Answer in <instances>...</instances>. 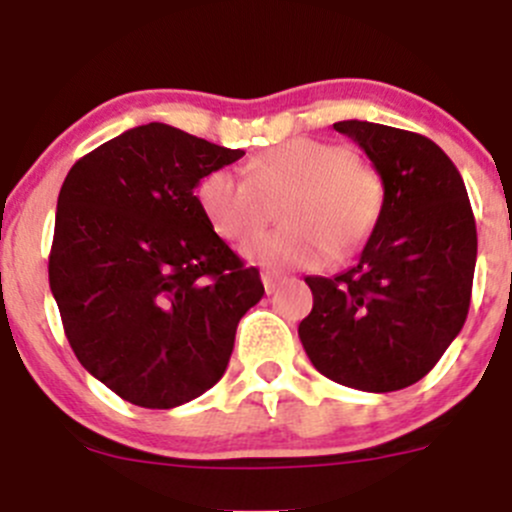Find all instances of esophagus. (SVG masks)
I'll return each instance as SVG.
<instances>
[{
  "label": "esophagus",
  "instance_id": "obj_1",
  "mask_svg": "<svg viewBox=\"0 0 512 512\" xmlns=\"http://www.w3.org/2000/svg\"><path fill=\"white\" fill-rule=\"evenodd\" d=\"M285 280V277L280 275V272H272V270H265L262 272V285H265V292L272 294L277 287H280V282Z\"/></svg>",
  "mask_w": 512,
  "mask_h": 512
}]
</instances>
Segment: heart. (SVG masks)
<instances>
[{
  "mask_svg": "<svg viewBox=\"0 0 512 512\" xmlns=\"http://www.w3.org/2000/svg\"><path fill=\"white\" fill-rule=\"evenodd\" d=\"M282 230L250 237L242 255L272 270L319 267L366 245L384 210V180L339 143L294 138L250 160V175L215 168L198 200L213 230L245 240L265 223L267 200L285 198Z\"/></svg>",
  "mask_w": 512,
  "mask_h": 512,
  "instance_id": "heart-1",
  "label": "heart"
}]
</instances>
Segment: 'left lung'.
<instances>
[{
    "label": "left lung",
    "mask_w": 512,
    "mask_h": 512,
    "mask_svg": "<svg viewBox=\"0 0 512 512\" xmlns=\"http://www.w3.org/2000/svg\"><path fill=\"white\" fill-rule=\"evenodd\" d=\"M384 180V210L354 267L307 277L299 339L319 374L386 394L428 374L471 307L478 235L451 158L426 136L369 121L334 123Z\"/></svg>",
    "instance_id": "1"
}]
</instances>
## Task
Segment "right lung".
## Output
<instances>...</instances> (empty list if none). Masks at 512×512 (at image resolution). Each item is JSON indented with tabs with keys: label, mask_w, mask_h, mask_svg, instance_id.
<instances>
[{
	"label": "right lung",
	"mask_w": 512,
	"mask_h": 512,
	"mask_svg": "<svg viewBox=\"0 0 512 512\" xmlns=\"http://www.w3.org/2000/svg\"><path fill=\"white\" fill-rule=\"evenodd\" d=\"M245 151L165 123L76 160L56 203L49 285L91 376L143 409H175L223 379L237 322L265 294L195 195Z\"/></svg>",
	"instance_id": "right-lung-1"
}]
</instances>
